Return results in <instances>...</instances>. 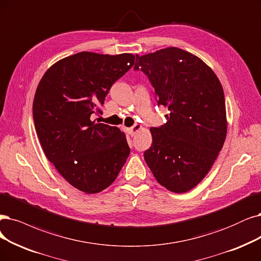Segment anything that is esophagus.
I'll return each mask as SVG.
<instances>
[{
    "instance_id": "obj_1",
    "label": "esophagus",
    "mask_w": 261,
    "mask_h": 261,
    "mask_svg": "<svg viewBox=\"0 0 261 261\" xmlns=\"http://www.w3.org/2000/svg\"><path fill=\"white\" fill-rule=\"evenodd\" d=\"M142 129V125L141 124H139V123H137V124H134L133 127H131V128H128L127 129V131H128V133L130 134V136H136V134L140 131Z\"/></svg>"
}]
</instances>
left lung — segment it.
I'll return each mask as SVG.
<instances>
[{"label":"left lung","mask_w":261,"mask_h":261,"mask_svg":"<svg viewBox=\"0 0 261 261\" xmlns=\"http://www.w3.org/2000/svg\"><path fill=\"white\" fill-rule=\"evenodd\" d=\"M134 71L148 77L158 106L170 112L165 124L150 128L152 143L144 159L161 186L186 192L204 178L223 148V87L203 61L176 47L137 56Z\"/></svg>","instance_id":"left-lung-1"}]
</instances>
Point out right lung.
I'll return each instance as SVG.
<instances>
[{
	"mask_svg": "<svg viewBox=\"0 0 261 261\" xmlns=\"http://www.w3.org/2000/svg\"><path fill=\"white\" fill-rule=\"evenodd\" d=\"M136 57L82 51L44 74L33 101V120L47 159L72 186L86 194L108 188L127 161L130 147L117 127L96 123L113 84Z\"/></svg>",
	"mask_w": 261,
	"mask_h": 261,
	"instance_id": "add662e5",
	"label": "right lung"
}]
</instances>
